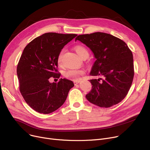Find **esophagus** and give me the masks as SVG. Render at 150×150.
I'll list each match as a JSON object with an SVG mask.
<instances>
[{
    "instance_id": "1",
    "label": "esophagus",
    "mask_w": 150,
    "mask_h": 150,
    "mask_svg": "<svg viewBox=\"0 0 150 150\" xmlns=\"http://www.w3.org/2000/svg\"><path fill=\"white\" fill-rule=\"evenodd\" d=\"M79 83H80V81H74V84H75V85L78 84Z\"/></svg>"
}]
</instances>
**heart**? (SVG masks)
I'll use <instances>...</instances> for the list:
<instances>
[{"mask_svg": "<svg viewBox=\"0 0 150 150\" xmlns=\"http://www.w3.org/2000/svg\"><path fill=\"white\" fill-rule=\"evenodd\" d=\"M75 52L78 54V56L80 58H82L84 57H88L89 52L88 50L86 49L82 45H76L74 48ZM63 53V50H62L58 55V63L60 65L61 64V59L62 55ZM84 74V70H74V69H69L67 70L64 73V76L70 80H79L80 76L83 75Z\"/></svg>", "mask_w": 150, "mask_h": 150, "instance_id": "obj_1", "label": "heart"}]
</instances>
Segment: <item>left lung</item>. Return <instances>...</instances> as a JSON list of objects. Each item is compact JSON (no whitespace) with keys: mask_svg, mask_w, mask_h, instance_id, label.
<instances>
[{"mask_svg":"<svg viewBox=\"0 0 150 150\" xmlns=\"http://www.w3.org/2000/svg\"><path fill=\"white\" fill-rule=\"evenodd\" d=\"M77 40L88 47L96 59L90 75L103 77L89 80L92 86L86 98L102 108L120 103L127 96L134 74L132 53L127 44L101 32L78 35Z\"/></svg>","mask_w":150,"mask_h":150,"instance_id":"8db88e82","label":"left lung"}]
</instances>
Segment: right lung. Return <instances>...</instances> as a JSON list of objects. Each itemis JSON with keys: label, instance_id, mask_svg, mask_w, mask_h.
I'll use <instances>...</instances> for the list:
<instances>
[{"label": "right lung", "instance_id": "right-lung-1", "mask_svg": "<svg viewBox=\"0 0 150 150\" xmlns=\"http://www.w3.org/2000/svg\"><path fill=\"white\" fill-rule=\"evenodd\" d=\"M76 36L46 33L34 39L23 50L17 67L19 90L26 103L36 112L47 114L56 111L74 86L66 78H60L58 83H50L49 78H59L58 55Z\"/></svg>", "mask_w": 150, "mask_h": 150}]
</instances>
